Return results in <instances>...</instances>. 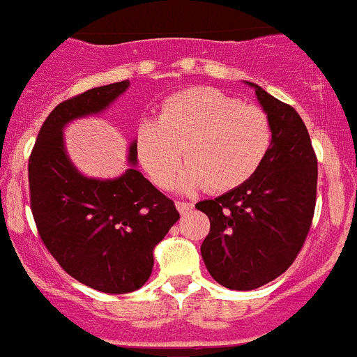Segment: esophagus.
I'll return each mask as SVG.
<instances>
[{
  "label": "esophagus",
  "instance_id": "esophagus-1",
  "mask_svg": "<svg viewBox=\"0 0 357 357\" xmlns=\"http://www.w3.org/2000/svg\"><path fill=\"white\" fill-rule=\"evenodd\" d=\"M176 208H178L179 213L185 215V213H188L192 208H194V204H192V202H188V201H176Z\"/></svg>",
  "mask_w": 357,
  "mask_h": 357
}]
</instances>
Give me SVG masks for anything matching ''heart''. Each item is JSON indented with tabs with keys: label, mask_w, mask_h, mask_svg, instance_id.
Masks as SVG:
<instances>
[{
	"label": "heart",
	"mask_w": 357,
	"mask_h": 357,
	"mask_svg": "<svg viewBox=\"0 0 357 357\" xmlns=\"http://www.w3.org/2000/svg\"><path fill=\"white\" fill-rule=\"evenodd\" d=\"M272 121L258 105L213 86H192L167 96L158 119H144L135 131V151L151 181L160 188L174 183L183 160L186 190L208 186L231 192L245 185L271 153Z\"/></svg>",
	"instance_id": "obj_1"
}]
</instances>
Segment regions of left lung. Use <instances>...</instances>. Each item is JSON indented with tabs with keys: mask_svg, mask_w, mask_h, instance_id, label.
Returning <instances> with one entry per match:
<instances>
[{
	"mask_svg": "<svg viewBox=\"0 0 357 357\" xmlns=\"http://www.w3.org/2000/svg\"><path fill=\"white\" fill-rule=\"evenodd\" d=\"M274 130L271 153L245 185L195 204L210 218L201 255L229 290H255L288 271L303 249L317 202V155L294 107L255 83Z\"/></svg>",
	"mask_w": 357,
	"mask_h": 357,
	"instance_id": "1",
	"label": "left lung"
}]
</instances>
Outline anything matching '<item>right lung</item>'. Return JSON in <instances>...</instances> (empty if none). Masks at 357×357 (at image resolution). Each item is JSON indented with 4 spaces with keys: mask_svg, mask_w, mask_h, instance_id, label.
Here are the masks:
<instances>
[{
    "mask_svg": "<svg viewBox=\"0 0 357 357\" xmlns=\"http://www.w3.org/2000/svg\"><path fill=\"white\" fill-rule=\"evenodd\" d=\"M130 79L96 86L54 107L28 160L35 226L59 265L76 281L105 294L139 290L153 272V249L178 222L174 201L135 167L117 179L85 178L63 147V126L98 114ZM130 162L137 163L135 142Z\"/></svg>",
    "mask_w": 357,
    "mask_h": 357,
    "instance_id": "1",
    "label": "right lung"
}]
</instances>
